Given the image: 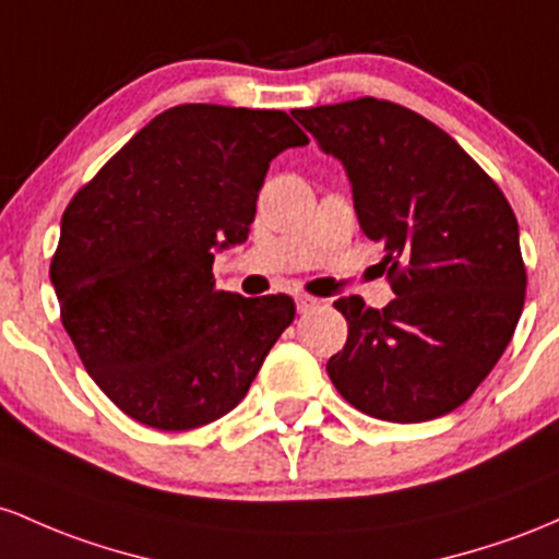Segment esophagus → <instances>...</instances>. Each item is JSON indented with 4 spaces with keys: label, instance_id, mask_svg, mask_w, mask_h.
<instances>
[{
    "label": "esophagus",
    "instance_id": "obj_1",
    "mask_svg": "<svg viewBox=\"0 0 559 559\" xmlns=\"http://www.w3.org/2000/svg\"><path fill=\"white\" fill-rule=\"evenodd\" d=\"M296 304H298V311H300V313H309V311H313V309H317V306H319V298L298 296Z\"/></svg>",
    "mask_w": 559,
    "mask_h": 559
}]
</instances>
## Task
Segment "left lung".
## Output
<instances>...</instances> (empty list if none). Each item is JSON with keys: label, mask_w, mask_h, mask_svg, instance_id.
I'll use <instances>...</instances> for the list:
<instances>
[{"label": "left lung", "mask_w": 559, "mask_h": 559, "mask_svg": "<svg viewBox=\"0 0 559 559\" xmlns=\"http://www.w3.org/2000/svg\"><path fill=\"white\" fill-rule=\"evenodd\" d=\"M293 116L346 166L396 293L385 309L335 300L348 341L328 361L332 385L388 423L449 415L486 380L523 311L515 213L447 131L404 105L359 97Z\"/></svg>", "instance_id": "1"}]
</instances>
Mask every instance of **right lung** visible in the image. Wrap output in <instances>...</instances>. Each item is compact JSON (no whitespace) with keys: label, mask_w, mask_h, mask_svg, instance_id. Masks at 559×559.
I'll use <instances>...</instances> for the list:
<instances>
[{"label":"right lung","mask_w":559,"mask_h":559,"mask_svg":"<svg viewBox=\"0 0 559 559\" xmlns=\"http://www.w3.org/2000/svg\"><path fill=\"white\" fill-rule=\"evenodd\" d=\"M300 144L282 110L177 105L68 203L49 280L86 372L123 415L192 430L246 399L296 304L216 290L213 250L248 240L269 163Z\"/></svg>","instance_id":"1"}]
</instances>
